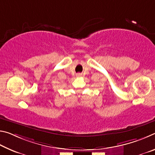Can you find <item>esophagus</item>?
Segmentation results:
<instances>
[{
  "instance_id": "1",
  "label": "esophagus",
  "mask_w": 155,
  "mask_h": 155,
  "mask_svg": "<svg viewBox=\"0 0 155 155\" xmlns=\"http://www.w3.org/2000/svg\"><path fill=\"white\" fill-rule=\"evenodd\" d=\"M81 76H82V74H81V73H78V74H77V77H81Z\"/></svg>"
}]
</instances>
